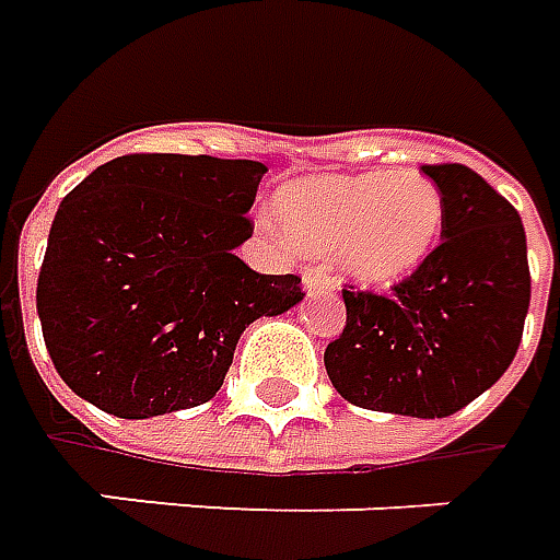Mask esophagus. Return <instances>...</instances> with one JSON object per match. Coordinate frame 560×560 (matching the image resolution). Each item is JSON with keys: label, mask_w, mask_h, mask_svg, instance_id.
Returning a JSON list of instances; mask_svg holds the SVG:
<instances>
[{"label": "esophagus", "mask_w": 560, "mask_h": 560, "mask_svg": "<svg viewBox=\"0 0 560 560\" xmlns=\"http://www.w3.org/2000/svg\"><path fill=\"white\" fill-rule=\"evenodd\" d=\"M303 288L310 291V294H315V291H334V279H330V272H325V269H306L303 272Z\"/></svg>", "instance_id": "obj_1"}]
</instances>
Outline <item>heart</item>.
<instances>
[{"mask_svg":"<svg viewBox=\"0 0 560 560\" xmlns=\"http://www.w3.org/2000/svg\"><path fill=\"white\" fill-rule=\"evenodd\" d=\"M276 211L294 248L340 254L352 279L376 288L417 272L444 220L439 186L417 171L296 180L281 189Z\"/></svg>","mask_w":560,"mask_h":560,"instance_id":"obj_1","label":"heart"}]
</instances>
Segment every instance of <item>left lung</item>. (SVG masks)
I'll list each match as a JSON object with an SVG mask.
<instances>
[{
    "label": "left lung",
    "instance_id": "obj_1",
    "mask_svg": "<svg viewBox=\"0 0 560 560\" xmlns=\"http://www.w3.org/2000/svg\"><path fill=\"white\" fill-rule=\"evenodd\" d=\"M439 186V248L392 294L343 288L346 328L325 349L349 405L401 417H451L490 389L518 352L530 306L518 211L466 165H423Z\"/></svg>",
    "mask_w": 560,
    "mask_h": 560
}]
</instances>
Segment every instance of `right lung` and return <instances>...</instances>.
I'll use <instances>...</instances> for the list:
<instances>
[{"instance_id":"1","label":"right lung","mask_w":560,"mask_h":560,"mask_svg":"<svg viewBox=\"0 0 560 560\" xmlns=\"http://www.w3.org/2000/svg\"><path fill=\"white\" fill-rule=\"evenodd\" d=\"M264 162L131 152L57 208L36 284L45 349L79 398L121 420L211 401L242 330L303 300L264 276L250 238Z\"/></svg>"}]
</instances>
